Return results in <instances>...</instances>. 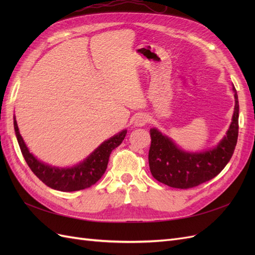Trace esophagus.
Listing matches in <instances>:
<instances>
[{
	"label": "esophagus",
	"mask_w": 255,
	"mask_h": 255,
	"mask_svg": "<svg viewBox=\"0 0 255 255\" xmlns=\"http://www.w3.org/2000/svg\"><path fill=\"white\" fill-rule=\"evenodd\" d=\"M146 122H148V118H146L144 115H140L135 119L134 123H135L136 127H143Z\"/></svg>",
	"instance_id": "34e87169"
}]
</instances>
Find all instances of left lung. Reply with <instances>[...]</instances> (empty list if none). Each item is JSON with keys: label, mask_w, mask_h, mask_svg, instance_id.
Returning <instances> with one entry per match:
<instances>
[{"label": "left lung", "mask_w": 255, "mask_h": 255, "mask_svg": "<svg viewBox=\"0 0 255 255\" xmlns=\"http://www.w3.org/2000/svg\"><path fill=\"white\" fill-rule=\"evenodd\" d=\"M234 90L235 109L227 136L215 149L202 153L184 152L156 128H151L149 166L153 177L173 188L188 189L212 180L232 157L238 137V97Z\"/></svg>", "instance_id": "1"}]
</instances>
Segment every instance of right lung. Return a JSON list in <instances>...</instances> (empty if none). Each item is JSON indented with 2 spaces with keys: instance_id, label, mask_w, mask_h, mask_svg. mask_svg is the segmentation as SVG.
<instances>
[{
  "instance_id": "1",
  "label": "right lung",
  "mask_w": 255,
  "mask_h": 255,
  "mask_svg": "<svg viewBox=\"0 0 255 255\" xmlns=\"http://www.w3.org/2000/svg\"><path fill=\"white\" fill-rule=\"evenodd\" d=\"M13 127L22 155L30 170L47 186L60 191L81 190L89 188L96 184L106 170L112 151L121 144L127 135V129L122 130L118 135H115L109 140L104 141L80 165L72 168L59 169L41 163L32 153H29L20 135L16 117L13 118Z\"/></svg>"
}]
</instances>
